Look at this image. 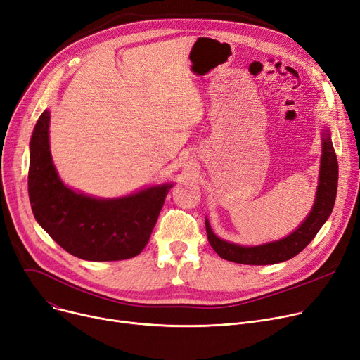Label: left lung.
I'll return each mask as SVG.
<instances>
[{"label": "left lung", "instance_id": "8db88e82", "mask_svg": "<svg viewBox=\"0 0 360 360\" xmlns=\"http://www.w3.org/2000/svg\"><path fill=\"white\" fill-rule=\"evenodd\" d=\"M321 141V165L314 207L293 233L280 238V240L256 246H243L219 238L212 231L208 218H205L208 242L222 259L245 265L278 264L295 258L297 253H300L314 240L316 233L333 212L338 183V162L331 141L330 127H322Z\"/></svg>", "mask_w": 360, "mask_h": 360}]
</instances>
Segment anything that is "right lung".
<instances>
[{
    "mask_svg": "<svg viewBox=\"0 0 360 360\" xmlns=\"http://www.w3.org/2000/svg\"><path fill=\"white\" fill-rule=\"evenodd\" d=\"M49 110L30 138L27 189L38 224L70 255L84 261H122L149 242L168 191L162 183L120 198H95L60 179L49 150Z\"/></svg>",
    "mask_w": 360,
    "mask_h": 360,
    "instance_id": "right-lung-1",
    "label": "right lung"
}]
</instances>
